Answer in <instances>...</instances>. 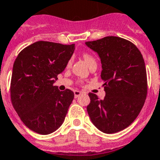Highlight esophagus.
<instances>
[{"label": "esophagus", "instance_id": "obj_1", "mask_svg": "<svg viewBox=\"0 0 160 160\" xmlns=\"http://www.w3.org/2000/svg\"><path fill=\"white\" fill-rule=\"evenodd\" d=\"M73 93H74L75 98H78V97H79L82 95V92L80 91H73Z\"/></svg>", "mask_w": 160, "mask_h": 160}]
</instances>
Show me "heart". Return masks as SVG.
Instances as JSON below:
<instances>
[{
  "label": "heart",
  "instance_id": "obj_1",
  "mask_svg": "<svg viewBox=\"0 0 160 160\" xmlns=\"http://www.w3.org/2000/svg\"><path fill=\"white\" fill-rule=\"evenodd\" d=\"M83 58H84V60H85V61L87 62L88 65H90V64L93 63V62H95V58H94L91 55V54H89V53H84L83 54ZM71 62V61H69V63Z\"/></svg>",
  "mask_w": 160,
  "mask_h": 160
}]
</instances>
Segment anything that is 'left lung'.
Wrapping results in <instances>:
<instances>
[{"label": "left lung", "mask_w": 160, "mask_h": 160, "mask_svg": "<svg viewBox=\"0 0 160 160\" xmlns=\"http://www.w3.org/2000/svg\"><path fill=\"white\" fill-rule=\"evenodd\" d=\"M86 45L99 55L104 99L89 93L87 107L91 122L105 133L125 129L141 112L147 94V78L142 55L130 41L107 36Z\"/></svg>", "instance_id": "left-lung-1"}]
</instances>
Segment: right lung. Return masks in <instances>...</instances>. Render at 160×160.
<instances>
[{
	"instance_id": "add662e5",
	"label": "right lung",
	"mask_w": 160,
	"mask_h": 160,
	"mask_svg": "<svg viewBox=\"0 0 160 160\" xmlns=\"http://www.w3.org/2000/svg\"><path fill=\"white\" fill-rule=\"evenodd\" d=\"M75 45L38 41L22 50L13 66L12 104L26 126L40 134L59 129L74 97L54 82L65 70Z\"/></svg>"
}]
</instances>
